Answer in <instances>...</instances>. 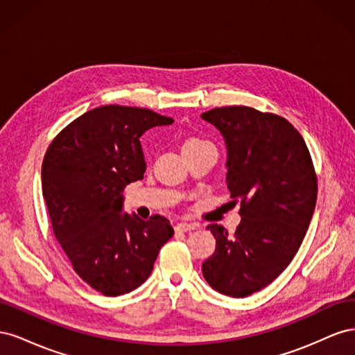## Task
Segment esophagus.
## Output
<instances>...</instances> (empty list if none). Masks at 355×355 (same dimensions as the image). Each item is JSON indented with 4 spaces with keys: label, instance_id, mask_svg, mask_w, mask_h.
<instances>
[{
    "label": "esophagus",
    "instance_id": "1",
    "mask_svg": "<svg viewBox=\"0 0 355 355\" xmlns=\"http://www.w3.org/2000/svg\"><path fill=\"white\" fill-rule=\"evenodd\" d=\"M192 230H196V225L187 223V222H180L175 227L176 232H188V231H192Z\"/></svg>",
    "mask_w": 355,
    "mask_h": 355
}]
</instances>
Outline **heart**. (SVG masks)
Here are the masks:
<instances>
[{"label": "heart", "instance_id": "b5f03b06", "mask_svg": "<svg viewBox=\"0 0 355 355\" xmlns=\"http://www.w3.org/2000/svg\"><path fill=\"white\" fill-rule=\"evenodd\" d=\"M202 146H211V145L198 137H188L184 142V151L185 149H194V148H202Z\"/></svg>", "mask_w": 355, "mask_h": 355}]
</instances>
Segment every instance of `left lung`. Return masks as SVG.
Returning a JSON list of instances; mask_svg holds the SVG:
<instances>
[{
	"instance_id": "1",
	"label": "left lung",
	"mask_w": 355,
	"mask_h": 355,
	"mask_svg": "<svg viewBox=\"0 0 355 355\" xmlns=\"http://www.w3.org/2000/svg\"><path fill=\"white\" fill-rule=\"evenodd\" d=\"M201 118L225 139L227 185L241 214L232 235L209 225L216 249L201 270L216 292L245 297L292 262L315 209L317 176L304 137L286 118L249 106L214 108Z\"/></svg>"
}]
</instances>
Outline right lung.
<instances>
[{
  "instance_id": "obj_1",
  "label": "right lung",
  "mask_w": 355,
  "mask_h": 355,
  "mask_svg": "<svg viewBox=\"0 0 355 355\" xmlns=\"http://www.w3.org/2000/svg\"><path fill=\"white\" fill-rule=\"evenodd\" d=\"M171 123L151 110L99 106L63 128L44 155L42 197L55 237L81 280L105 296L145 283L175 234L159 214L123 213L124 188L146 170L139 137Z\"/></svg>"
}]
</instances>
